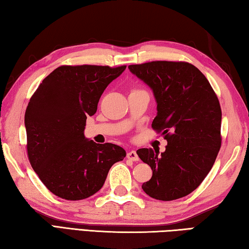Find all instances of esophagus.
I'll list each match as a JSON object with an SVG mask.
<instances>
[{
  "mask_svg": "<svg viewBox=\"0 0 249 249\" xmlns=\"http://www.w3.org/2000/svg\"><path fill=\"white\" fill-rule=\"evenodd\" d=\"M127 158L130 160H133V162H137V160H139V156H138L136 151H129L127 154Z\"/></svg>",
  "mask_w": 249,
  "mask_h": 249,
  "instance_id": "1",
  "label": "esophagus"
}]
</instances>
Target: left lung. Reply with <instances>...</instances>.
I'll return each mask as SVG.
<instances>
[{
  "instance_id": "left-lung-1",
  "label": "left lung",
  "mask_w": 249,
  "mask_h": 249,
  "mask_svg": "<svg viewBox=\"0 0 249 249\" xmlns=\"http://www.w3.org/2000/svg\"><path fill=\"white\" fill-rule=\"evenodd\" d=\"M128 68L153 91L158 113L152 128L163 131L167 141L163 153L137 151L153 171L142 189L163 201L185 197L201 184L220 151L219 99L207 77L190 63L152 61Z\"/></svg>"
}]
</instances>
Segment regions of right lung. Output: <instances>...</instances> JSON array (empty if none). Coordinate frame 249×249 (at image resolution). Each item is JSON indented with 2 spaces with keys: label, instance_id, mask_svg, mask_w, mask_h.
Wrapping results in <instances>:
<instances>
[{
  "label": "right lung",
  "instance_id": "1",
  "mask_svg": "<svg viewBox=\"0 0 249 249\" xmlns=\"http://www.w3.org/2000/svg\"><path fill=\"white\" fill-rule=\"evenodd\" d=\"M62 65L40 83L25 112L27 153L35 173L52 194L82 200L102 188L121 146L97 144L84 136L87 116L97 110L106 87L125 70Z\"/></svg>",
  "mask_w": 249,
  "mask_h": 249
}]
</instances>
